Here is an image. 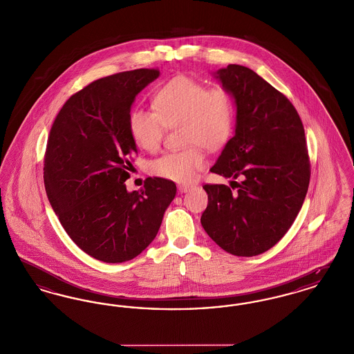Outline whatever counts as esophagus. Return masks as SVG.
Wrapping results in <instances>:
<instances>
[{
  "mask_svg": "<svg viewBox=\"0 0 354 354\" xmlns=\"http://www.w3.org/2000/svg\"><path fill=\"white\" fill-rule=\"evenodd\" d=\"M194 187H196V185H189V183H188V185H179V191L183 194V192H188V191H189V189H192Z\"/></svg>",
  "mask_w": 354,
  "mask_h": 354,
  "instance_id": "obj_1",
  "label": "esophagus"
}]
</instances>
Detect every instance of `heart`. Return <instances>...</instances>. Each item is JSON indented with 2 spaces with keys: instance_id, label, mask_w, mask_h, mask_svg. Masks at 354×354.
Returning a JSON list of instances; mask_svg holds the SVG:
<instances>
[{
  "instance_id": "b5f03b06",
  "label": "heart",
  "mask_w": 354,
  "mask_h": 354,
  "mask_svg": "<svg viewBox=\"0 0 354 354\" xmlns=\"http://www.w3.org/2000/svg\"><path fill=\"white\" fill-rule=\"evenodd\" d=\"M155 111L135 109L129 118L135 143L146 150H159L167 126L185 123L183 151L169 152L151 163V174L178 183L196 178L205 160L198 145L207 150H218L231 138L235 124V107L231 94L223 87L207 88L202 82L178 75L163 84L153 97Z\"/></svg>"
}]
</instances>
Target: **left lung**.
<instances>
[{
	"mask_svg": "<svg viewBox=\"0 0 354 354\" xmlns=\"http://www.w3.org/2000/svg\"><path fill=\"white\" fill-rule=\"evenodd\" d=\"M214 77L235 101L236 124L209 171L232 178L237 191L203 185L208 205L201 221L220 248L250 257L281 240L303 207L310 178L303 122L286 95L251 68L228 65Z\"/></svg>",
	"mask_w": 354,
	"mask_h": 354,
	"instance_id": "left-lung-1",
	"label": "left lung"
}]
</instances>
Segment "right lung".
<instances>
[{
    "instance_id": "add662e5",
    "label": "right lung",
    "mask_w": 354,
    "mask_h": 354,
    "mask_svg": "<svg viewBox=\"0 0 354 354\" xmlns=\"http://www.w3.org/2000/svg\"><path fill=\"white\" fill-rule=\"evenodd\" d=\"M159 74L136 68L97 80L68 98L51 126L44 165L48 199L70 239L104 263L143 252L176 194L163 178H147L133 192L124 185L138 152L131 106Z\"/></svg>"
}]
</instances>
